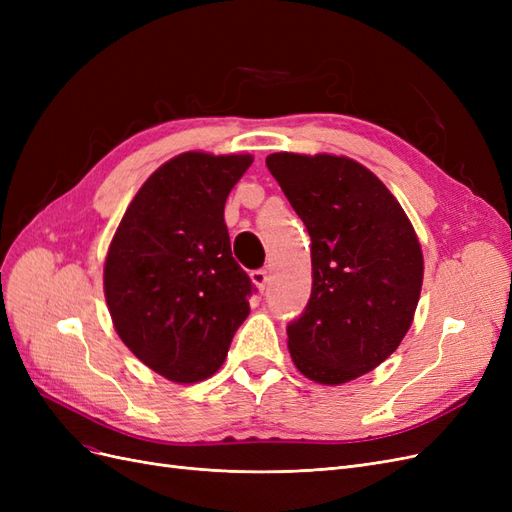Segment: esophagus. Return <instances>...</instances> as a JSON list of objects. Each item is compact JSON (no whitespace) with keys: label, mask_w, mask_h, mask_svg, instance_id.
<instances>
[{"label":"esophagus","mask_w":512,"mask_h":512,"mask_svg":"<svg viewBox=\"0 0 512 512\" xmlns=\"http://www.w3.org/2000/svg\"><path fill=\"white\" fill-rule=\"evenodd\" d=\"M252 282H254V286L260 290V292H265V288L269 286V271H265V269H258V271H252Z\"/></svg>","instance_id":"34e87169"}]
</instances>
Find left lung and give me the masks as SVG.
Instances as JSON below:
<instances>
[{
    "instance_id": "1",
    "label": "left lung",
    "mask_w": 512,
    "mask_h": 512,
    "mask_svg": "<svg viewBox=\"0 0 512 512\" xmlns=\"http://www.w3.org/2000/svg\"><path fill=\"white\" fill-rule=\"evenodd\" d=\"M267 166L312 237V297L288 324L292 363L318 384L350 382L406 337L423 286L421 243L363 164L282 151Z\"/></svg>"
}]
</instances>
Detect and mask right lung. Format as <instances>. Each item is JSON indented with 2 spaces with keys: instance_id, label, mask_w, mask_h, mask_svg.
<instances>
[{
  "instance_id": "obj_1",
  "label": "right lung",
  "mask_w": 512,
  "mask_h": 512,
  "mask_svg": "<svg viewBox=\"0 0 512 512\" xmlns=\"http://www.w3.org/2000/svg\"><path fill=\"white\" fill-rule=\"evenodd\" d=\"M254 158L185 151L136 192L104 262L121 342L177 384L207 380L250 314L254 286L230 252L224 205Z\"/></svg>"
}]
</instances>
